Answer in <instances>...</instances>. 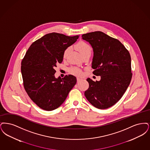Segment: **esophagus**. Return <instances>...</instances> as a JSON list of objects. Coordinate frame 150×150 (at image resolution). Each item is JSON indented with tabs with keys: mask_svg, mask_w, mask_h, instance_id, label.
I'll return each instance as SVG.
<instances>
[{
	"mask_svg": "<svg viewBox=\"0 0 150 150\" xmlns=\"http://www.w3.org/2000/svg\"><path fill=\"white\" fill-rule=\"evenodd\" d=\"M77 82H80L81 80H82V78H77Z\"/></svg>",
	"mask_w": 150,
	"mask_h": 150,
	"instance_id": "1",
	"label": "esophagus"
}]
</instances>
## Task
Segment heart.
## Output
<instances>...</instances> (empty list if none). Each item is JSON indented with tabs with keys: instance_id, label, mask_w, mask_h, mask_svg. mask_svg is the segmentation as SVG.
<instances>
[{
	"instance_id": "b5f03b06",
	"label": "heart",
	"mask_w": 150,
	"mask_h": 150,
	"mask_svg": "<svg viewBox=\"0 0 150 150\" xmlns=\"http://www.w3.org/2000/svg\"><path fill=\"white\" fill-rule=\"evenodd\" d=\"M76 49L79 52L81 56H83L86 54H91V48L90 46L86 42L81 41L78 42V43L75 46ZM70 49L67 48L65 50V51L63 52V58H65L67 56L68 52H69ZM69 72L70 73L75 76H81L82 74V71L81 70L78 68L77 67H72L69 69Z\"/></svg>"
}]
</instances>
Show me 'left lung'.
<instances>
[{
	"mask_svg": "<svg viewBox=\"0 0 150 150\" xmlns=\"http://www.w3.org/2000/svg\"><path fill=\"white\" fill-rule=\"evenodd\" d=\"M93 49V74L100 76L99 81L88 78L89 87L85 92L87 100L100 109L115 104L124 95L132 78L129 52L117 39L101 31L82 35Z\"/></svg>",
	"mask_w": 150,
	"mask_h": 150,
	"instance_id": "left-lung-1",
	"label": "left lung"
}]
</instances>
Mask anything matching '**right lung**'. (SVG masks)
Listing matches in <instances>:
<instances>
[{"mask_svg": "<svg viewBox=\"0 0 150 150\" xmlns=\"http://www.w3.org/2000/svg\"><path fill=\"white\" fill-rule=\"evenodd\" d=\"M79 35L47 33L33 42L21 63V73L26 92L41 109H56L65 101L76 84L73 75L56 78L54 69L63 59L65 49L77 40Z\"/></svg>", "mask_w": 150, "mask_h": 150, "instance_id": "add662e5", "label": "right lung"}]
</instances>
